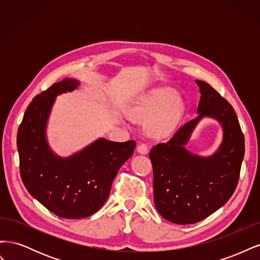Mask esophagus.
Listing matches in <instances>:
<instances>
[{"instance_id": "34e87169", "label": "esophagus", "mask_w": 260, "mask_h": 260, "mask_svg": "<svg viewBox=\"0 0 260 260\" xmlns=\"http://www.w3.org/2000/svg\"><path fill=\"white\" fill-rule=\"evenodd\" d=\"M137 151H138L139 154L145 155V154L148 153V146H147V144H145V143H140V144L138 145Z\"/></svg>"}]
</instances>
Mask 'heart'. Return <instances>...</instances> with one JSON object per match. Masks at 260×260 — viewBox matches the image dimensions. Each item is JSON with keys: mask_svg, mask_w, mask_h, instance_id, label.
Listing matches in <instances>:
<instances>
[{"mask_svg": "<svg viewBox=\"0 0 260 260\" xmlns=\"http://www.w3.org/2000/svg\"><path fill=\"white\" fill-rule=\"evenodd\" d=\"M182 105L176 94L169 90H156L143 98L127 112L136 122L147 124V131L156 138L168 137L178 123Z\"/></svg>", "mask_w": 260, "mask_h": 260, "instance_id": "b5f03b06", "label": "heart"}]
</instances>
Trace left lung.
I'll use <instances>...</instances> for the list:
<instances>
[{
    "label": "left lung",
    "mask_w": 260,
    "mask_h": 260,
    "mask_svg": "<svg viewBox=\"0 0 260 260\" xmlns=\"http://www.w3.org/2000/svg\"><path fill=\"white\" fill-rule=\"evenodd\" d=\"M196 83L201 93L198 117L149 152L155 207L162 218L178 224L199 222L230 200L245 153L244 136L231 104L207 82ZM203 117H212L223 127L222 143L209 156L193 154L185 147Z\"/></svg>",
    "instance_id": "left-lung-1"
}]
</instances>
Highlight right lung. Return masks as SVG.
I'll return each mask as SVG.
<instances>
[{
	"label": "right lung",
	"mask_w": 260,
	"mask_h": 260,
	"mask_svg": "<svg viewBox=\"0 0 260 260\" xmlns=\"http://www.w3.org/2000/svg\"><path fill=\"white\" fill-rule=\"evenodd\" d=\"M80 82L67 78L32 100L17 132L20 176L31 196L60 218L89 217L104 205L122 164L136 141L113 142L100 138L68 157L55 154L46 137L56 96L73 92Z\"/></svg>",
	"instance_id": "right-lung-1"
}]
</instances>
